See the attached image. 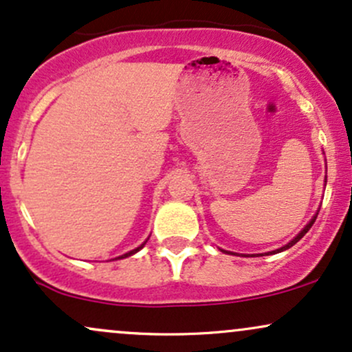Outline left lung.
I'll return each mask as SVG.
<instances>
[{"instance_id": "8db88e82", "label": "left lung", "mask_w": 352, "mask_h": 352, "mask_svg": "<svg viewBox=\"0 0 352 352\" xmlns=\"http://www.w3.org/2000/svg\"><path fill=\"white\" fill-rule=\"evenodd\" d=\"M316 217H318V213H316V215H314V217H313V220H311V221H309V223H308V225H306V227L301 230V233H300V235H298V236H294V238H293V240H292V241H289V243H288V245H285V246H283V248H280V250H274V252H273V253H280V252H283V250H288V248H292V246H293V245H296V243H298V241H300V240H301V238H302V236H305V235H306V233H308V232H309V228H311V227H313V223H314V220H316Z\"/></svg>"}]
</instances>
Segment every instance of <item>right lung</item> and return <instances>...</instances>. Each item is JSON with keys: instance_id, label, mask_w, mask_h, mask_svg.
<instances>
[{"instance_id": "add662e5", "label": "right lung", "mask_w": 352, "mask_h": 352, "mask_svg": "<svg viewBox=\"0 0 352 352\" xmlns=\"http://www.w3.org/2000/svg\"><path fill=\"white\" fill-rule=\"evenodd\" d=\"M144 245H145V243H142V245H140V246H139V248L132 250V252H129V253H125V254H122V256H119V258H125V256H131V254H134V253H137V252H139V250H140V248H144Z\"/></svg>"}]
</instances>
